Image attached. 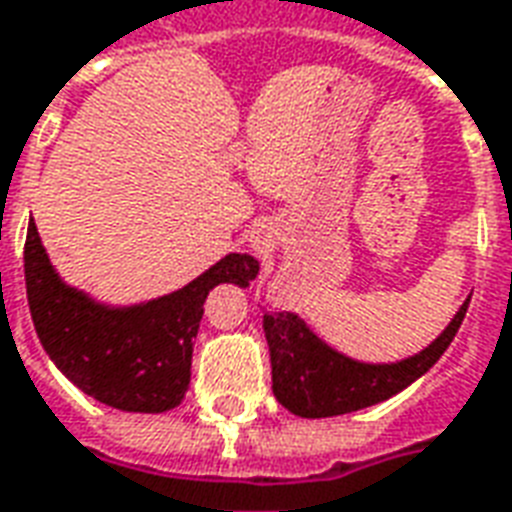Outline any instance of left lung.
I'll use <instances>...</instances> for the list:
<instances>
[{
  "instance_id": "8db88e82",
  "label": "left lung",
  "mask_w": 512,
  "mask_h": 512,
  "mask_svg": "<svg viewBox=\"0 0 512 512\" xmlns=\"http://www.w3.org/2000/svg\"><path fill=\"white\" fill-rule=\"evenodd\" d=\"M469 298L472 295L458 306L453 320L434 342L415 355L388 363L358 361L344 355L320 339L301 314L266 312L263 331L271 355L276 401L298 418H333L391 399L442 358L464 323Z\"/></svg>"
}]
</instances>
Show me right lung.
I'll return each mask as SVG.
<instances>
[{"label": "right lung", "instance_id": "1", "mask_svg": "<svg viewBox=\"0 0 512 512\" xmlns=\"http://www.w3.org/2000/svg\"><path fill=\"white\" fill-rule=\"evenodd\" d=\"M34 331L56 369L86 396L121 412H168L189 388L203 304L217 285L249 287L260 263L230 252L181 290L140 304H105L67 285L37 227L24 246Z\"/></svg>", "mask_w": 512, "mask_h": 512}]
</instances>
